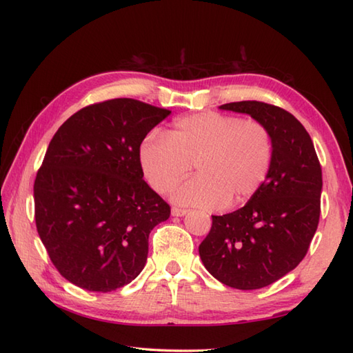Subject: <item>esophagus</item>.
Returning <instances> with one entry per match:
<instances>
[{
    "instance_id": "1",
    "label": "esophagus",
    "mask_w": 353,
    "mask_h": 353,
    "mask_svg": "<svg viewBox=\"0 0 353 353\" xmlns=\"http://www.w3.org/2000/svg\"><path fill=\"white\" fill-rule=\"evenodd\" d=\"M186 212H188V211H186V209H182V208H172L171 209V215L172 216H183V215H186Z\"/></svg>"
}]
</instances>
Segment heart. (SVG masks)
Masks as SVG:
<instances>
[{
	"mask_svg": "<svg viewBox=\"0 0 353 353\" xmlns=\"http://www.w3.org/2000/svg\"><path fill=\"white\" fill-rule=\"evenodd\" d=\"M139 165L156 192H168L196 165L199 176L172 192L181 205L216 209L256 194L273 165L272 133L256 119L219 112L179 118L168 138L152 132L141 141Z\"/></svg>",
	"mask_w": 353,
	"mask_h": 353,
	"instance_id": "b5f03b06",
	"label": "heart"
}]
</instances>
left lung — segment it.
<instances>
[{"label":"left lung","mask_w":353,"mask_h":353,"mask_svg":"<svg viewBox=\"0 0 353 353\" xmlns=\"http://www.w3.org/2000/svg\"><path fill=\"white\" fill-rule=\"evenodd\" d=\"M220 109L264 124L274 157L265 183L245 206L212 215L199 253L208 272L228 287L264 288L294 270L310 249L320 219L321 167L310 133L290 112L262 101Z\"/></svg>","instance_id":"8db88e82"}]
</instances>
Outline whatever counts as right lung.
I'll use <instances>...</instances> for the list:
<instances>
[{"mask_svg":"<svg viewBox=\"0 0 353 353\" xmlns=\"http://www.w3.org/2000/svg\"><path fill=\"white\" fill-rule=\"evenodd\" d=\"M170 114L114 99L80 109L52 137L34 181V219L66 281L108 292L142 272L150 232L171 211L142 179L138 150Z\"/></svg>","mask_w":353,"mask_h":353,"instance_id":"add662e5","label":"right lung"}]
</instances>
